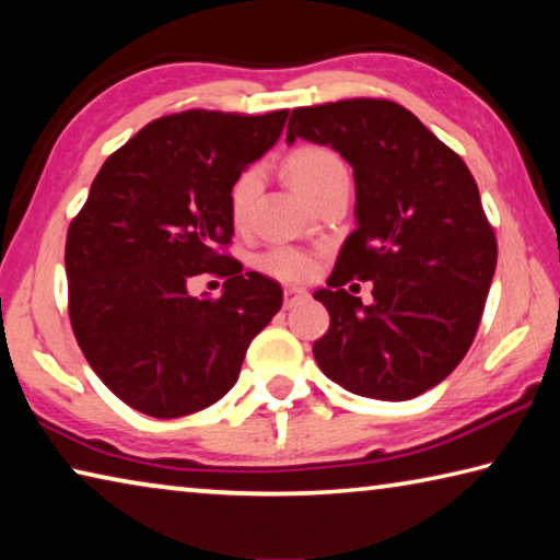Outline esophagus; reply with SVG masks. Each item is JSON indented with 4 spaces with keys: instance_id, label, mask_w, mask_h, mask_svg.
Listing matches in <instances>:
<instances>
[{
    "instance_id": "1",
    "label": "esophagus",
    "mask_w": 560,
    "mask_h": 560,
    "mask_svg": "<svg viewBox=\"0 0 560 560\" xmlns=\"http://www.w3.org/2000/svg\"><path fill=\"white\" fill-rule=\"evenodd\" d=\"M308 293L303 289H283V308H293L299 301H306Z\"/></svg>"
}]
</instances>
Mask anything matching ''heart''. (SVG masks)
Returning a JSON list of instances; mask_svg holds the SVG:
<instances>
[{"instance_id": "b5f03b06", "label": "heart", "mask_w": 560, "mask_h": 560, "mask_svg": "<svg viewBox=\"0 0 560 560\" xmlns=\"http://www.w3.org/2000/svg\"><path fill=\"white\" fill-rule=\"evenodd\" d=\"M287 175L291 185L303 197H314L318 189H324L336 177L348 175L343 160L334 150L324 145H301L287 158ZM261 187V170L246 167L230 187V217L234 224H244L249 207ZM259 269L279 281H306L314 277L316 261L311 254L296 249V246H271L259 257Z\"/></svg>"}]
</instances>
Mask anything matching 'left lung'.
Instances as JSON below:
<instances>
[{"label":"left lung","mask_w":560,"mask_h":560,"mask_svg":"<svg viewBox=\"0 0 560 560\" xmlns=\"http://www.w3.org/2000/svg\"><path fill=\"white\" fill-rule=\"evenodd\" d=\"M330 145L355 177V222L328 289L320 371L348 393L412 400L442 383L477 336L497 236L464 160L400 103L350 98L293 108L287 143ZM350 280H373L363 307ZM351 291H347V283Z\"/></svg>","instance_id":"8db88e82"}]
</instances>
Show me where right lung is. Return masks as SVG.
Here are the masks:
<instances>
[{
	"mask_svg": "<svg viewBox=\"0 0 560 560\" xmlns=\"http://www.w3.org/2000/svg\"><path fill=\"white\" fill-rule=\"evenodd\" d=\"M289 110L264 116L183 110L138 130L93 179L66 234L73 336L108 390L170 420L232 390L254 336L283 291L224 249L230 187L277 143ZM200 272L225 279L220 300L189 298Z\"/></svg>",
	"mask_w": 560,
	"mask_h": 560,
	"instance_id": "right-lung-1",
	"label": "right lung"
}]
</instances>
